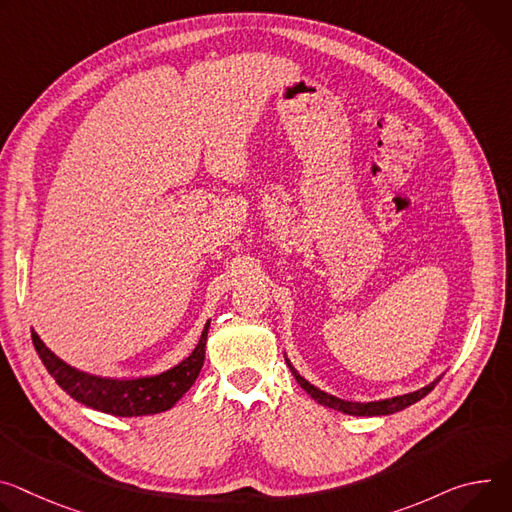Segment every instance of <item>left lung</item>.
Listing matches in <instances>:
<instances>
[{"label": "left lung", "mask_w": 512, "mask_h": 512, "mask_svg": "<svg viewBox=\"0 0 512 512\" xmlns=\"http://www.w3.org/2000/svg\"><path fill=\"white\" fill-rule=\"evenodd\" d=\"M286 355V353H284ZM286 363L290 367V371L294 374L296 382L322 406H329L333 410H339V412H345V414H351V416H384V414H394V412H400L404 408H408L410 404L418 402L421 398H425L443 378V374L439 378H435L431 384H427L425 388L421 390H414V392H408V394H400V396H392V398H382V400H371V402H353V400H343V398H337L329 392H324L320 388H316L314 384H310L304 376H300V371L292 365V361L288 359L286 355Z\"/></svg>", "instance_id": "left-lung-1"}]
</instances>
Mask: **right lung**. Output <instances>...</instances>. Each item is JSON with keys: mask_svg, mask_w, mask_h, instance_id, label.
I'll return each mask as SVG.
<instances>
[{"mask_svg": "<svg viewBox=\"0 0 512 512\" xmlns=\"http://www.w3.org/2000/svg\"><path fill=\"white\" fill-rule=\"evenodd\" d=\"M208 329L210 320L204 324L200 341L188 357H183L161 374L138 378H104L87 374L55 355L34 329L32 343L49 374L73 400L114 416H147L169 410L194 386L206 357Z\"/></svg>", "mask_w": 512, "mask_h": 512, "instance_id": "1", "label": "right lung"}]
</instances>
